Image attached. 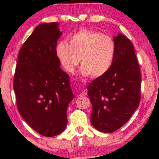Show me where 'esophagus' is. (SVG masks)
Returning a JSON list of instances; mask_svg holds the SVG:
<instances>
[{
	"instance_id": "obj_1",
	"label": "esophagus",
	"mask_w": 159,
	"mask_h": 159,
	"mask_svg": "<svg viewBox=\"0 0 159 159\" xmlns=\"http://www.w3.org/2000/svg\"><path fill=\"white\" fill-rule=\"evenodd\" d=\"M88 95V90H87V89H84V90L80 93V96H83V95Z\"/></svg>"
}]
</instances>
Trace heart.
<instances>
[{
  "label": "heart",
  "mask_w": 159,
  "mask_h": 159,
  "mask_svg": "<svg viewBox=\"0 0 159 159\" xmlns=\"http://www.w3.org/2000/svg\"><path fill=\"white\" fill-rule=\"evenodd\" d=\"M116 45L112 38L93 30H82L69 39V44L61 41L56 53L68 72H73L81 59L80 73L93 77L103 76L113 64Z\"/></svg>",
  "instance_id": "obj_1"
}]
</instances>
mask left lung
<instances>
[{
	"label": "left lung",
	"mask_w": 159,
	"mask_h": 159,
	"mask_svg": "<svg viewBox=\"0 0 159 159\" xmlns=\"http://www.w3.org/2000/svg\"><path fill=\"white\" fill-rule=\"evenodd\" d=\"M109 70L93 80L88 93L93 106L90 121L95 129L113 132L129 121L140 102L141 75L132 43L119 33Z\"/></svg>",
	"instance_id": "1"
}]
</instances>
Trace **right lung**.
I'll list each match as a JSON object with an SVG mask.
<instances>
[{
	"mask_svg": "<svg viewBox=\"0 0 159 159\" xmlns=\"http://www.w3.org/2000/svg\"><path fill=\"white\" fill-rule=\"evenodd\" d=\"M57 22L42 23L21 48L14 77L17 109L39 134L53 137L67 125L66 110L74 95L68 74L56 53L62 34Z\"/></svg>",
	"mask_w": 159,
	"mask_h": 159,
	"instance_id": "right-lung-1",
	"label": "right lung"
}]
</instances>
